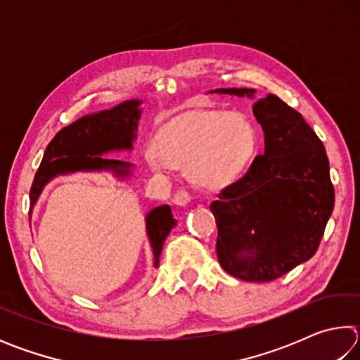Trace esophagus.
Here are the masks:
<instances>
[{"mask_svg": "<svg viewBox=\"0 0 360 360\" xmlns=\"http://www.w3.org/2000/svg\"><path fill=\"white\" fill-rule=\"evenodd\" d=\"M173 202L178 205V206H186L187 203L192 202V195L188 193L187 191H184V188H181V191H178V192L174 193Z\"/></svg>", "mask_w": 360, "mask_h": 360, "instance_id": "1", "label": "esophagus"}]
</instances>
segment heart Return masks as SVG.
Instances as JSON below:
<instances>
[{
	"instance_id": "heart-1",
	"label": "heart",
	"mask_w": 360,
	"mask_h": 360,
	"mask_svg": "<svg viewBox=\"0 0 360 360\" xmlns=\"http://www.w3.org/2000/svg\"><path fill=\"white\" fill-rule=\"evenodd\" d=\"M259 130L241 114L202 111L158 133L146 146L155 172L187 169L195 186L217 192L238 181L259 149Z\"/></svg>"
}]
</instances>
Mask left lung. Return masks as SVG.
<instances>
[{
  "mask_svg": "<svg viewBox=\"0 0 360 360\" xmlns=\"http://www.w3.org/2000/svg\"><path fill=\"white\" fill-rule=\"evenodd\" d=\"M216 94L252 96V89ZM264 155L211 203L219 264L249 283L281 278L318 251L335 203L324 144L300 112L276 95L254 103Z\"/></svg>",
  "mask_w": 360,
  "mask_h": 360,
  "instance_id": "8db88e82",
  "label": "left lung"
}]
</instances>
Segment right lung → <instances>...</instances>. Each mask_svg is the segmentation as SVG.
Listing matches in <instances>:
<instances>
[{"instance_id": "1", "label": "right lung", "mask_w": 360, "mask_h": 360, "mask_svg": "<svg viewBox=\"0 0 360 360\" xmlns=\"http://www.w3.org/2000/svg\"><path fill=\"white\" fill-rule=\"evenodd\" d=\"M141 101L131 100L115 106L109 111L85 115L65 129L60 130L42 157V162L34 174L30 188V214L38 200L42 188L57 174L72 172H92V169H111L117 176L129 174L130 163L120 160H109L101 155L109 150L131 149L133 139L136 138ZM176 219L168 205L158 206L146 216V227L154 251V265L158 266V257L162 254L163 243L173 227Z\"/></svg>"}]
</instances>
